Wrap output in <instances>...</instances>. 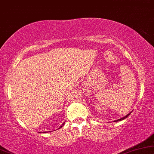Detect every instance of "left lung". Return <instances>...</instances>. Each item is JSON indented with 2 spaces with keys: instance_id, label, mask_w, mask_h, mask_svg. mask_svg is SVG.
<instances>
[{
  "instance_id": "obj_1",
  "label": "left lung",
  "mask_w": 154,
  "mask_h": 154,
  "mask_svg": "<svg viewBox=\"0 0 154 154\" xmlns=\"http://www.w3.org/2000/svg\"><path fill=\"white\" fill-rule=\"evenodd\" d=\"M132 112H129V113L127 115V116H124L123 118H120V119H118V120H114V122H119V121H121V120H124V119H125V118H128V117L130 116V115L132 113Z\"/></svg>"
}]
</instances>
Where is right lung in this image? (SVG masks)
Returning <instances> with one entry per match:
<instances>
[{
    "instance_id": "1",
    "label": "right lung",
    "mask_w": 154,
    "mask_h": 154,
    "mask_svg": "<svg viewBox=\"0 0 154 154\" xmlns=\"http://www.w3.org/2000/svg\"><path fill=\"white\" fill-rule=\"evenodd\" d=\"M64 124H65V122H64V123H63V124L62 125H61V126L60 127V128H59V129H60V128H62V127H63V125H64ZM47 132H40V133H47Z\"/></svg>"
}]
</instances>
